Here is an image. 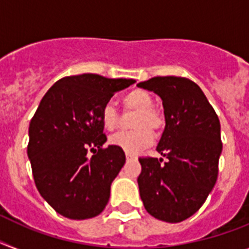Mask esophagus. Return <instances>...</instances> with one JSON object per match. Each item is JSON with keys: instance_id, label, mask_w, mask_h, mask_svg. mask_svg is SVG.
<instances>
[{"instance_id": "34e87169", "label": "esophagus", "mask_w": 249, "mask_h": 249, "mask_svg": "<svg viewBox=\"0 0 249 249\" xmlns=\"http://www.w3.org/2000/svg\"><path fill=\"white\" fill-rule=\"evenodd\" d=\"M126 160H137V156L133 153H126Z\"/></svg>"}]
</instances>
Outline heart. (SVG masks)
Instances as JSON below:
<instances>
[{"mask_svg": "<svg viewBox=\"0 0 249 249\" xmlns=\"http://www.w3.org/2000/svg\"><path fill=\"white\" fill-rule=\"evenodd\" d=\"M125 111H135L131 119L133 130L120 131L110 138V144L125 150L126 153H138L153 143V133L164 128L166 118L160 108L153 106V96L147 89H134L125 93L123 100ZM119 112L111 102H106L100 111L102 126L112 131L119 125Z\"/></svg>", "mask_w": 249, "mask_h": 249, "instance_id": "obj_1", "label": "heart"}]
</instances>
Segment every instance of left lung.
Wrapping results in <instances>:
<instances>
[{
	"label": "left lung",
	"instance_id": "left-lung-1",
	"mask_svg": "<svg viewBox=\"0 0 249 249\" xmlns=\"http://www.w3.org/2000/svg\"><path fill=\"white\" fill-rule=\"evenodd\" d=\"M138 86L163 102L166 128L157 150L168 160L139 157L142 201L158 220L179 223L201 208L216 182L220 121L201 89L186 77L158 76Z\"/></svg>",
	"mask_w": 249,
	"mask_h": 249
}]
</instances>
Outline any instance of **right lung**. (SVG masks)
<instances>
[{
  "label": "right lung",
  "instance_id": "add662e5",
  "mask_svg": "<svg viewBox=\"0 0 249 249\" xmlns=\"http://www.w3.org/2000/svg\"><path fill=\"white\" fill-rule=\"evenodd\" d=\"M134 82L85 73L59 79L41 99L29 126L28 156L37 191L58 214L83 220L107 205L125 153L102 147L107 138L100 111L116 91Z\"/></svg>",
  "mask_w": 249,
  "mask_h": 249
}]
</instances>
